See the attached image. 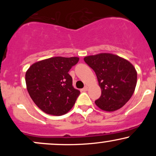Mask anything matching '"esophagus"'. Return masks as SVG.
<instances>
[{
	"instance_id": "obj_1",
	"label": "esophagus",
	"mask_w": 156,
	"mask_h": 156,
	"mask_svg": "<svg viewBox=\"0 0 156 156\" xmlns=\"http://www.w3.org/2000/svg\"><path fill=\"white\" fill-rule=\"evenodd\" d=\"M87 90H88V87H87V86H85V87H84V88L81 89L82 92H85V91H87Z\"/></svg>"
}]
</instances>
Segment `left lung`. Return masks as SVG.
Segmentation results:
<instances>
[{
  "mask_svg": "<svg viewBox=\"0 0 156 156\" xmlns=\"http://www.w3.org/2000/svg\"><path fill=\"white\" fill-rule=\"evenodd\" d=\"M95 73L101 89V96L94 102L105 112H114L133 95L137 82V72L128 60L112 53H102L84 57Z\"/></svg>",
  "mask_w": 156,
  "mask_h": 156,
  "instance_id": "obj_1",
  "label": "left lung"
}]
</instances>
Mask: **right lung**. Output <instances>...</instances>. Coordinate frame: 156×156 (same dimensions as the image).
Returning a JSON list of instances; mask_svg holds the SVG:
<instances>
[{
  "label": "right lung",
  "mask_w": 156,
  "mask_h": 156,
  "mask_svg": "<svg viewBox=\"0 0 156 156\" xmlns=\"http://www.w3.org/2000/svg\"><path fill=\"white\" fill-rule=\"evenodd\" d=\"M78 60V57H51L35 62L26 71L27 90L42 112L61 116L73 108L80 91L73 87L68 72Z\"/></svg>",
  "instance_id": "add662e5"
}]
</instances>
